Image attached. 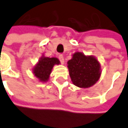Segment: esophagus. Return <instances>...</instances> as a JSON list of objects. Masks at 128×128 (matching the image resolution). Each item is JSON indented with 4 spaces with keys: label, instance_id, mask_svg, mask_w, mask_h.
Here are the masks:
<instances>
[{
    "label": "esophagus",
    "instance_id": "esophagus-1",
    "mask_svg": "<svg viewBox=\"0 0 128 128\" xmlns=\"http://www.w3.org/2000/svg\"><path fill=\"white\" fill-rule=\"evenodd\" d=\"M59 59H60V62L62 63V64H64V56H63V55H62V54H60V56H59Z\"/></svg>",
    "mask_w": 128,
    "mask_h": 128
}]
</instances>
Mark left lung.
<instances>
[{
    "instance_id": "left-lung-1",
    "label": "left lung",
    "mask_w": 128,
    "mask_h": 128,
    "mask_svg": "<svg viewBox=\"0 0 128 128\" xmlns=\"http://www.w3.org/2000/svg\"><path fill=\"white\" fill-rule=\"evenodd\" d=\"M67 64L72 82L79 88H89L100 78V64L93 56H86L77 52L73 54Z\"/></svg>"
}]
</instances>
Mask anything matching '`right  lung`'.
Here are the masks:
<instances>
[{
    "instance_id": "add662e5",
    "label": "right lung",
    "mask_w": 128,
    "mask_h": 128,
    "mask_svg": "<svg viewBox=\"0 0 128 128\" xmlns=\"http://www.w3.org/2000/svg\"><path fill=\"white\" fill-rule=\"evenodd\" d=\"M60 64V60L56 57L50 58L42 56L37 64L32 68V73L36 78L39 79V81L46 82L50 78L53 66L55 64L58 65Z\"/></svg>"
}]
</instances>
